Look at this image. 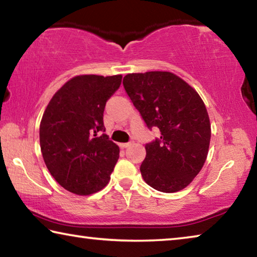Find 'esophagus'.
<instances>
[{"label": "esophagus", "instance_id": "esophagus-1", "mask_svg": "<svg viewBox=\"0 0 257 257\" xmlns=\"http://www.w3.org/2000/svg\"><path fill=\"white\" fill-rule=\"evenodd\" d=\"M130 145H133V142H128V143H122V144H120V147H122V149H127Z\"/></svg>", "mask_w": 257, "mask_h": 257}]
</instances>
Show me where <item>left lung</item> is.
Wrapping results in <instances>:
<instances>
[{
	"label": "left lung",
	"instance_id": "1",
	"mask_svg": "<svg viewBox=\"0 0 257 257\" xmlns=\"http://www.w3.org/2000/svg\"><path fill=\"white\" fill-rule=\"evenodd\" d=\"M123 87L146 127L161 133L145 145L142 177L163 193L184 189L201 171L208 153L211 124L205 104L186 81L167 71L129 73Z\"/></svg>",
	"mask_w": 257,
	"mask_h": 257
}]
</instances>
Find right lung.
Instances as JSON below:
<instances>
[{"label": "right lung", "mask_w": 257, "mask_h": 257, "mask_svg": "<svg viewBox=\"0 0 257 257\" xmlns=\"http://www.w3.org/2000/svg\"><path fill=\"white\" fill-rule=\"evenodd\" d=\"M122 76H77L54 94L43 114L40 143L54 179L77 195L103 189L119 159V147L104 134L103 113Z\"/></svg>", "instance_id": "1"}]
</instances>
